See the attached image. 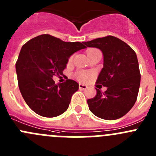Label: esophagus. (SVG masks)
<instances>
[{
  "label": "esophagus",
  "mask_w": 156,
  "mask_h": 156,
  "mask_svg": "<svg viewBox=\"0 0 156 156\" xmlns=\"http://www.w3.org/2000/svg\"><path fill=\"white\" fill-rule=\"evenodd\" d=\"M87 85H85V84H79V88L81 90H85L87 89Z\"/></svg>",
  "instance_id": "34e87169"
}]
</instances>
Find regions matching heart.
<instances>
[{
	"label": "heart",
	"mask_w": 156,
	"mask_h": 156,
	"mask_svg": "<svg viewBox=\"0 0 156 156\" xmlns=\"http://www.w3.org/2000/svg\"><path fill=\"white\" fill-rule=\"evenodd\" d=\"M97 49H90V50H87V56H89L90 55H91L92 53H94V52L97 51ZM72 59H73V56H71L70 58H69V62H72ZM91 76V74L89 73V72H80V73H78V79L81 80V81H87L88 78H90V77Z\"/></svg>",
	"instance_id": "b5f03b06"
}]
</instances>
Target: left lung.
Returning a JSON list of instances; mask_svg holds the SVG:
<instances>
[{
	"mask_svg": "<svg viewBox=\"0 0 156 156\" xmlns=\"http://www.w3.org/2000/svg\"><path fill=\"white\" fill-rule=\"evenodd\" d=\"M86 48H99L103 53V68L97 84L100 88L87 104L91 112L100 119L115 120L126 115L135 104L140 84V72L136 53L123 41L108 35L84 42ZM98 87V86H97Z\"/></svg>",
	"mask_w": 156,
	"mask_h": 156,
	"instance_id": "left-lung-1",
	"label": "left lung"
}]
</instances>
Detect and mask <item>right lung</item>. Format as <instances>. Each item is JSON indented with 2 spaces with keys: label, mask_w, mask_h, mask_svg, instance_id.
<instances>
[{
  "label": "right lung",
  "mask_w": 156,
  "mask_h": 156,
  "mask_svg": "<svg viewBox=\"0 0 156 156\" xmlns=\"http://www.w3.org/2000/svg\"><path fill=\"white\" fill-rule=\"evenodd\" d=\"M83 44L44 34L22 47L16 62L19 88L28 106L39 115L56 117L69 108L79 84L71 79L56 84L53 77L62 75L69 56L86 48Z\"/></svg>",
  "instance_id": "add662e5"
}]
</instances>
